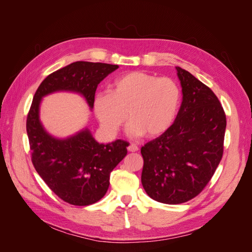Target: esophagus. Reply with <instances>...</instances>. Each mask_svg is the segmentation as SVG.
<instances>
[{"label": "esophagus", "mask_w": 252, "mask_h": 252, "mask_svg": "<svg viewBox=\"0 0 252 252\" xmlns=\"http://www.w3.org/2000/svg\"><path fill=\"white\" fill-rule=\"evenodd\" d=\"M128 151H130V152H135V151H138L139 150V147L138 146H136V145L135 144H133V143H131L130 145H129V146H128Z\"/></svg>", "instance_id": "esophagus-1"}]
</instances>
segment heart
<instances>
[{"mask_svg":"<svg viewBox=\"0 0 252 252\" xmlns=\"http://www.w3.org/2000/svg\"><path fill=\"white\" fill-rule=\"evenodd\" d=\"M180 102L181 90L172 79L132 71L114 80L111 93L98 94L94 109L110 134H116L129 117L127 131L131 135L157 136L171 126Z\"/></svg>","mask_w":252,"mask_h":252,"instance_id":"obj_1","label":"heart"}]
</instances>
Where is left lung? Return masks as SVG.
Listing matches in <instances>:
<instances>
[{
    "label": "left lung",
    "mask_w": 252,
    "mask_h": 252,
    "mask_svg": "<svg viewBox=\"0 0 252 252\" xmlns=\"http://www.w3.org/2000/svg\"><path fill=\"white\" fill-rule=\"evenodd\" d=\"M183 101L173 124L141 148L142 184L159 203L181 204L200 194L222 159L226 114L215 93L177 67Z\"/></svg>",
    "instance_id": "left-lung-1"
}]
</instances>
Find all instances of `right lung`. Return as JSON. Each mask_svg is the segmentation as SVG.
I'll return each mask as SVG.
<instances>
[{"mask_svg":"<svg viewBox=\"0 0 252 252\" xmlns=\"http://www.w3.org/2000/svg\"><path fill=\"white\" fill-rule=\"evenodd\" d=\"M118 68L79 61L50 73L34 94L26 121L32 162L47 186L68 204L87 206L100 201L108 190L111 171L127 155L128 144L122 140L100 144L88 129L66 140L52 138L39 119L41 100L55 91L69 90L81 94L94 108L97 85Z\"/></svg>","mask_w":252,"mask_h":252,"instance_id":"1","label":"right lung"}]
</instances>
